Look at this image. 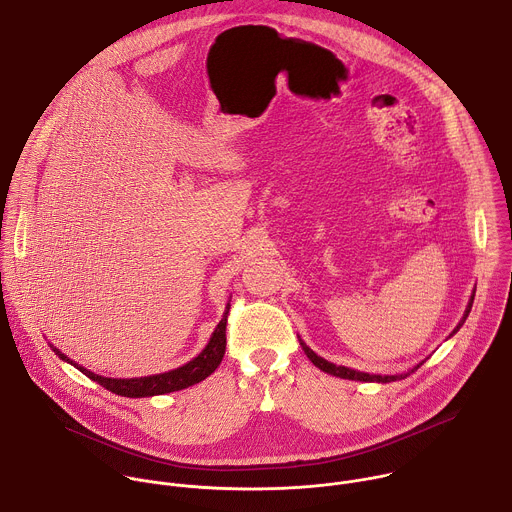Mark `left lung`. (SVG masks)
I'll return each instance as SVG.
<instances>
[{
  "mask_svg": "<svg viewBox=\"0 0 512 512\" xmlns=\"http://www.w3.org/2000/svg\"><path fill=\"white\" fill-rule=\"evenodd\" d=\"M472 304H474V294H472V298H470V304H468V308H466V312H464V318H462V322L454 328V332L452 334H456L460 328H462V324L466 322V318H468V314H470V310H472ZM450 334V336H452ZM300 344H302V350L308 354V358L316 364V367L320 369V371H324V373H328V375H334V377H340V379H348V381H362V383H391V381H399V379H403V377H407V375H369V373H360V371H352V369H348V367H336V364H332V362H328V360H324L322 356H318L310 346H306V342H302L300 340ZM415 369H419V364ZM413 369V371H415ZM411 371V373H413Z\"/></svg>",
  "mask_w": 512,
  "mask_h": 512,
  "instance_id": "1",
  "label": "left lung"
}]
</instances>
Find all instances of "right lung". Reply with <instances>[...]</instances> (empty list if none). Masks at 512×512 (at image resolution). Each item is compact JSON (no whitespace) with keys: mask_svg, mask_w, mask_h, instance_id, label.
<instances>
[{"mask_svg":"<svg viewBox=\"0 0 512 512\" xmlns=\"http://www.w3.org/2000/svg\"><path fill=\"white\" fill-rule=\"evenodd\" d=\"M227 316H229V306L225 310L223 320L218 322L216 330L212 332L206 348L192 358L190 362H186L184 367L168 371V373H160V375H152V377H139V379H109V377H101L91 373L89 369L81 367V364L72 362L66 354H62L58 348L52 346V350L58 354V358L70 362L72 367H77L83 375H87L89 379H93L95 383H99L101 387H105L107 391L121 395V397H154V395H164V393H172V391H182L186 387H192L200 381H204L208 375H212L216 371L218 364H221L223 356H225V348H227Z\"/></svg>","mask_w":512,"mask_h":512,"instance_id":"right-lung-1","label":"right lung"}]
</instances>
